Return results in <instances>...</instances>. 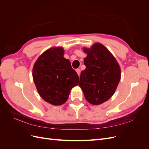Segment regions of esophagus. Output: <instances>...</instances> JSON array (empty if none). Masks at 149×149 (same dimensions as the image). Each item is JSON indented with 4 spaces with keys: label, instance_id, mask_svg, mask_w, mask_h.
I'll return each instance as SVG.
<instances>
[{
    "label": "esophagus",
    "instance_id": "esophagus-1",
    "mask_svg": "<svg viewBox=\"0 0 149 149\" xmlns=\"http://www.w3.org/2000/svg\"><path fill=\"white\" fill-rule=\"evenodd\" d=\"M76 72H77V73H78V76H79V75H80V73H81V70L79 69V68H78V69H76Z\"/></svg>",
    "mask_w": 149,
    "mask_h": 149
}]
</instances>
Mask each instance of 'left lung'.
I'll use <instances>...</instances> for the list:
<instances>
[{
    "label": "left lung",
    "mask_w": 149,
    "mask_h": 149,
    "mask_svg": "<svg viewBox=\"0 0 149 149\" xmlns=\"http://www.w3.org/2000/svg\"><path fill=\"white\" fill-rule=\"evenodd\" d=\"M88 54L84 59L86 69L81 71L79 86L89 103L98 105L113 95L120 79L118 63L108 49L101 43L91 49L84 48Z\"/></svg>",
    "instance_id": "1"
}]
</instances>
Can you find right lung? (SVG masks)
Here are the masks:
<instances>
[{
  "label": "right lung",
  "instance_id": "right-lung-1",
  "mask_svg": "<svg viewBox=\"0 0 149 149\" xmlns=\"http://www.w3.org/2000/svg\"><path fill=\"white\" fill-rule=\"evenodd\" d=\"M63 55L61 47L49 48L38 58L33 68V78L40 96L55 106L67 101L70 90L79 81L77 73Z\"/></svg>",
  "mask_w": 149,
  "mask_h": 149
}]
</instances>
